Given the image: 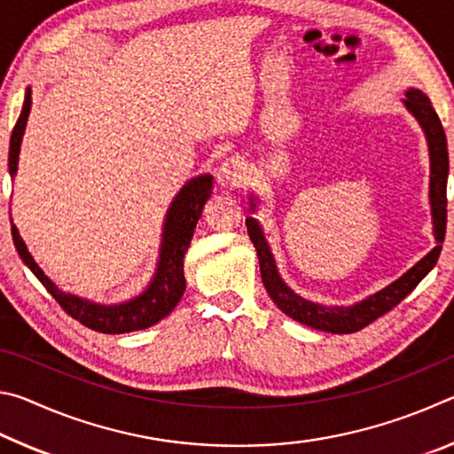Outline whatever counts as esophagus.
I'll return each instance as SVG.
<instances>
[{"label":"esophagus","instance_id":"esophagus-1","mask_svg":"<svg viewBox=\"0 0 454 454\" xmlns=\"http://www.w3.org/2000/svg\"><path fill=\"white\" fill-rule=\"evenodd\" d=\"M246 176H248V168L242 162L240 158H228L224 164L220 166V174L218 180L222 186H230V188H238L242 186Z\"/></svg>","mask_w":454,"mask_h":454}]
</instances>
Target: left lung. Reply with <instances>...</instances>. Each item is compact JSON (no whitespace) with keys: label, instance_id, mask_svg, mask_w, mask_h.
Listing matches in <instances>:
<instances>
[{"label":"left lung","instance_id":"obj_1","mask_svg":"<svg viewBox=\"0 0 454 454\" xmlns=\"http://www.w3.org/2000/svg\"><path fill=\"white\" fill-rule=\"evenodd\" d=\"M406 110H409L414 118L419 120L420 128L425 129L427 142H428V156H430V212H433V226H434V238L436 246L428 254L419 260L409 272H404L401 278L388 284L371 294L364 301H360L352 306H325L306 301V298L298 296L292 292L284 280L280 278L278 268H276L274 256L268 246L262 228H260L256 218H246V228H248V236L252 244H254L258 262H260V274H262L264 288L274 304L286 314V317L294 318L310 328L325 330V333L333 334H350L356 330L364 328L380 318L382 314L393 310L395 306L404 301L411 292L417 288V284L425 278V276L433 270V266L439 260L444 232H447V180H449V150H447V136L439 116H436L430 99L422 94L420 90L411 88L406 91V98L403 99ZM250 206L254 210V198H250Z\"/></svg>","mask_w":454,"mask_h":454}]
</instances>
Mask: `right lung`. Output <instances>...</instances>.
Segmentation results:
<instances>
[{
	"mask_svg": "<svg viewBox=\"0 0 454 454\" xmlns=\"http://www.w3.org/2000/svg\"><path fill=\"white\" fill-rule=\"evenodd\" d=\"M32 110V90H26L24 107L18 121H15L12 140H10V158H7V166H10V176L13 178L18 172V160H20V145L21 137L26 132L27 116ZM212 176L202 174L192 178L184 188L176 194L174 202L170 204L166 214L164 230H162V244H160V260L156 266V274H153L152 282L148 284L142 294L128 302L120 304H98L80 298L75 294H67V292L59 290L48 276L43 274L35 260L27 252L26 242L21 240L18 228L12 224V238L18 250L20 258L24 264L35 274L45 290L56 298V302L64 309L72 318L82 322L96 333L104 334H124L132 333V330H142L152 325H156L162 318L170 314L176 304L186 290V278H184V256L190 246L192 236L200 216H202L206 200L212 194Z\"/></svg>",
	"mask_w": 454,
	"mask_h": 454,
	"instance_id": "obj_1",
	"label": "right lung"
}]
</instances>
